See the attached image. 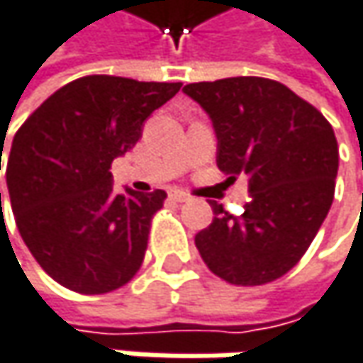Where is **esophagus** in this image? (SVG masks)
Returning <instances> with one entry per match:
<instances>
[{
	"label": "esophagus",
	"mask_w": 363,
	"mask_h": 363,
	"mask_svg": "<svg viewBox=\"0 0 363 363\" xmlns=\"http://www.w3.org/2000/svg\"><path fill=\"white\" fill-rule=\"evenodd\" d=\"M169 196H171V200H175V202H188V200H190V194H188V192H182V190H171Z\"/></svg>",
	"instance_id": "esophagus-1"
}]
</instances>
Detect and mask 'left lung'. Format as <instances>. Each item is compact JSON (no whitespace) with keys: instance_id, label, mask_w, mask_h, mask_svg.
I'll return each instance as SVG.
<instances>
[{"instance_id":"left-lung-1","label":"left lung","mask_w":363,"mask_h":363,"mask_svg":"<svg viewBox=\"0 0 363 363\" xmlns=\"http://www.w3.org/2000/svg\"><path fill=\"white\" fill-rule=\"evenodd\" d=\"M217 134V165L247 175L242 215L211 202L196 233L206 267L231 285H264L291 271L316 238L335 196L339 146L333 125L285 84L238 76L186 84Z\"/></svg>"}]
</instances>
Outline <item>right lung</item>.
Segmentation results:
<instances>
[{
  "label": "right lung",
  "instance_id": "1",
  "mask_svg": "<svg viewBox=\"0 0 363 363\" xmlns=\"http://www.w3.org/2000/svg\"><path fill=\"white\" fill-rule=\"evenodd\" d=\"M179 89L182 82L84 76L53 92L16 132L6 167L16 225L60 285L99 296L138 272L150 220L167 194H116L109 169Z\"/></svg>",
  "mask_w": 363,
  "mask_h": 363
}]
</instances>
